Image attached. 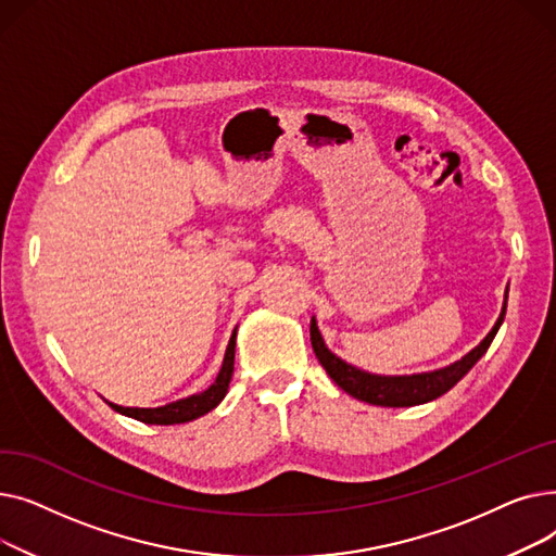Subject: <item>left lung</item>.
<instances>
[{"instance_id":"1","label":"left lung","mask_w":556,"mask_h":556,"mask_svg":"<svg viewBox=\"0 0 556 556\" xmlns=\"http://www.w3.org/2000/svg\"><path fill=\"white\" fill-rule=\"evenodd\" d=\"M505 311H507V295H505V306L503 313L498 317V323L493 325V329L489 331V336L466 354L462 361L434 369V371H424V374H413V376H378V374H369L363 371L354 365L344 363L342 358H338L336 354H331L323 333L317 331L315 317L311 319V344L313 352L327 369V374L333 378V383L338 388H342L346 394H352L358 401L371 403V405H383V407H410V405H419V403H428L437 396L446 394L462 376H466L484 354L491 344V340L498 333L503 319H505Z\"/></svg>"}]
</instances>
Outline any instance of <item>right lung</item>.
<instances>
[{
    "mask_svg": "<svg viewBox=\"0 0 556 556\" xmlns=\"http://www.w3.org/2000/svg\"><path fill=\"white\" fill-rule=\"evenodd\" d=\"M233 346H237V331H233L231 338H229L227 352H225V358H223V367L216 376V381L200 394H191L187 399L166 403L162 407H124V405H116V403H110V401H108V405L112 407L114 413L132 417L141 424H153V426L187 424V421H193L202 415H207L227 394L231 374H233Z\"/></svg>",
    "mask_w": 556,
    "mask_h": 556,
    "instance_id": "right-lung-1",
    "label": "right lung"
}]
</instances>
